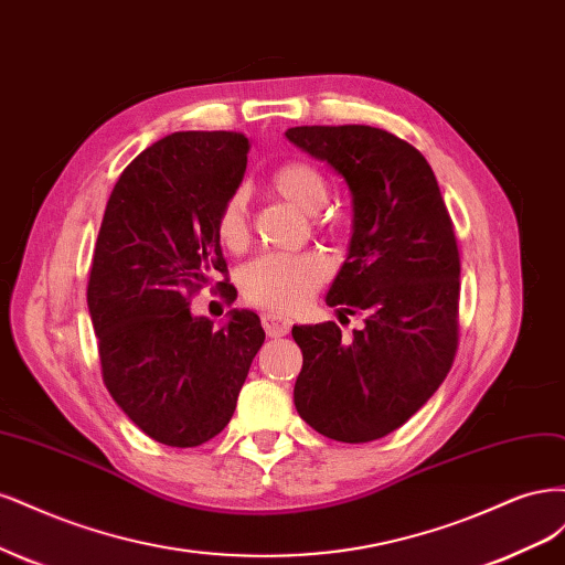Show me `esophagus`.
Here are the masks:
<instances>
[{
	"mask_svg": "<svg viewBox=\"0 0 565 565\" xmlns=\"http://www.w3.org/2000/svg\"><path fill=\"white\" fill-rule=\"evenodd\" d=\"M263 329L269 338H281L290 331V321L286 317H279V315H263Z\"/></svg>",
	"mask_w": 565,
	"mask_h": 565,
	"instance_id": "obj_1",
	"label": "esophagus"
}]
</instances>
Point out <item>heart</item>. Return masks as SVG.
I'll list each match as a JSON object with an SVG mask.
<instances>
[{
    "mask_svg": "<svg viewBox=\"0 0 565 565\" xmlns=\"http://www.w3.org/2000/svg\"><path fill=\"white\" fill-rule=\"evenodd\" d=\"M269 185L288 204L302 213H317L329 202V183L323 173L307 161H288L271 173ZM217 239L230 250L242 248L248 239L246 194L234 192L217 213ZM329 277V263L317 253H267L239 271L242 294L256 307L277 315L302 309L317 288Z\"/></svg>",
    "mask_w": 565,
    "mask_h": 565,
    "instance_id": "b5f03b06",
    "label": "heart"
}]
</instances>
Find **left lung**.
I'll use <instances>...</instances> for the list:
<instances>
[{
  "label": "left lung",
  "instance_id": "left-lung-1",
  "mask_svg": "<svg viewBox=\"0 0 565 565\" xmlns=\"http://www.w3.org/2000/svg\"><path fill=\"white\" fill-rule=\"evenodd\" d=\"M286 138L348 183L352 239L326 305L366 312L350 340L335 321L294 326V404L329 439L375 441L420 411L452 366L460 256L450 215L427 159L402 138L361 124L296 126Z\"/></svg>",
  "mask_w": 565,
  "mask_h": 565
}]
</instances>
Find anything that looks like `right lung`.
Listing matches in <instances>:
<instances>
[{
	"instance_id": "1",
	"label": "right lung",
	"mask_w": 565,
	"mask_h": 565,
	"mask_svg": "<svg viewBox=\"0 0 565 565\" xmlns=\"http://www.w3.org/2000/svg\"><path fill=\"white\" fill-rule=\"evenodd\" d=\"M248 150L234 131L157 140L119 175L98 232L86 302L105 387L136 427L173 448L225 429L265 342L250 309H230L221 329L190 309L194 290L227 271L215 223Z\"/></svg>"
}]
</instances>
